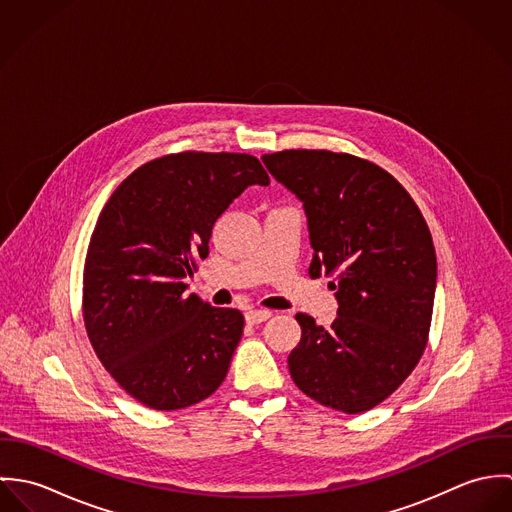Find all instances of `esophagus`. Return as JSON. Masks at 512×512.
I'll return each instance as SVG.
<instances>
[{
  "mask_svg": "<svg viewBox=\"0 0 512 512\" xmlns=\"http://www.w3.org/2000/svg\"><path fill=\"white\" fill-rule=\"evenodd\" d=\"M272 317V311L270 309H248L246 311V321L250 325H258V323H264Z\"/></svg>",
  "mask_w": 512,
  "mask_h": 512,
  "instance_id": "esophagus-1",
  "label": "esophagus"
}]
</instances>
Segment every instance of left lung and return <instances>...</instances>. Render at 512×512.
<instances>
[{
    "mask_svg": "<svg viewBox=\"0 0 512 512\" xmlns=\"http://www.w3.org/2000/svg\"><path fill=\"white\" fill-rule=\"evenodd\" d=\"M303 205L309 276H335L337 319L323 329L297 313L293 382L315 402L361 414L418 365L430 333L438 262L430 228L406 189L349 153L290 149L262 155Z\"/></svg>",
    "mask_w": 512,
    "mask_h": 512,
    "instance_id": "1",
    "label": "left lung"
}]
</instances>
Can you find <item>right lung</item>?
I'll return each instance as SVG.
<instances>
[{"label":"right lung","instance_id":"add662e5","mask_svg":"<svg viewBox=\"0 0 512 512\" xmlns=\"http://www.w3.org/2000/svg\"><path fill=\"white\" fill-rule=\"evenodd\" d=\"M246 153L185 151L136 169L110 197L84 262V325L104 368L153 410L209 398L244 329L238 309L187 293L213 226L250 185H268Z\"/></svg>","mask_w":512,"mask_h":512}]
</instances>
